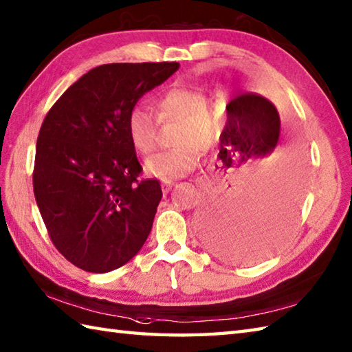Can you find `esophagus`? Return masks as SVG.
Here are the masks:
<instances>
[{
    "instance_id": "34e87169",
    "label": "esophagus",
    "mask_w": 352,
    "mask_h": 352,
    "mask_svg": "<svg viewBox=\"0 0 352 352\" xmlns=\"http://www.w3.org/2000/svg\"><path fill=\"white\" fill-rule=\"evenodd\" d=\"M172 188H174V182H163L162 183V189L164 193H168Z\"/></svg>"
}]
</instances>
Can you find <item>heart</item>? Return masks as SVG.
Here are the masks:
<instances>
[{
  "label": "heart",
  "mask_w": 352,
  "mask_h": 352,
  "mask_svg": "<svg viewBox=\"0 0 352 352\" xmlns=\"http://www.w3.org/2000/svg\"><path fill=\"white\" fill-rule=\"evenodd\" d=\"M157 116L160 121H177L174 146L149 157L145 168L163 182L177 180L195 169L199 149H210L219 139L221 125L207 96L189 87H172L157 98ZM126 136L140 154H148L155 145L154 116L144 107H133L125 121Z\"/></svg>",
  "instance_id": "heart-1"
}]
</instances>
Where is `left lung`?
I'll list each match as a JSON object with an SVG mask.
<instances>
[{"instance_id": "left-lung-1", "label": "left lung", "mask_w": 352, "mask_h": 352, "mask_svg": "<svg viewBox=\"0 0 352 352\" xmlns=\"http://www.w3.org/2000/svg\"><path fill=\"white\" fill-rule=\"evenodd\" d=\"M280 115L257 94H242L227 104L221 133L218 169L221 177L254 175L265 166L280 139ZM298 197L287 182H256L236 195L207 204L198 218L206 246L219 257L254 263L271 256L286 241L298 214Z\"/></svg>"}]
</instances>
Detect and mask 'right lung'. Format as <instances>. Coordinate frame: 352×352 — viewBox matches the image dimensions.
Listing matches in <instances>:
<instances>
[{"instance_id":"obj_1","label":"right lung","mask_w":352,"mask_h":352,"mask_svg":"<svg viewBox=\"0 0 352 352\" xmlns=\"http://www.w3.org/2000/svg\"><path fill=\"white\" fill-rule=\"evenodd\" d=\"M180 63H109L68 87L36 144L34 198L52 243L72 265L104 274L144 246L162 199L126 136L129 111Z\"/></svg>"}]
</instances>
